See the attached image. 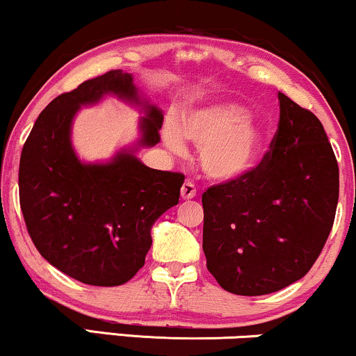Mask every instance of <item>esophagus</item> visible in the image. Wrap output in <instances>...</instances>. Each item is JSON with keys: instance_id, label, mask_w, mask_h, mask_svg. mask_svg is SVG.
Returning <instances> with one entry per match:
<instances>
[{"instance_id": "esophagus-1", "label": "esophagus", "mask_w": 356, "mask_h": 356, "mask_svg": "<svg viewBox=\"0 0 356 356\" xmlns=\"http://www.w3.org/2000/svg\"><path fill=\"white\" fill-rule=\"evenodd\" d=\"M181 195L184 201H189V199L195 197V186L192 182H184L182 184V189H181Z\"/></svg>"}]
</instances>
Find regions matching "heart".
<instances>
[{
    "label": "heart",
    "instance_id": "obj_1",
    "mask_svg": "<svg viewBox=\"0 0 356 356\" xmlns=\"http://www.w3.org/2000/svg\"><path fill=\"white\" fill-rule=\"evenodd\" d=\"M162 137L174 152H184V138L197 145L202 172L218 182L239 181L251 172L264 147V129L238 104L191 110L179 125L169 122Z\"/></svg>",
    "mask_w": 356,
    "mask_h": 356
}]
</instances>
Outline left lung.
Returning <instances> with one entry per match:
<instances>
[{"instance_id":"left-lung-1","label":"left lung","mask_w":356,"mask_h":356,"mask_svg":"<svg viewBox=\"0 0 356 356\" xmlns=\"http://www.w3.org/2000/svg\"><path fill=\"white\" fill-rule=\"evenodd\" d=\"M271 150L239 181L202 194L207 269L226 291L261 296L301 280L320 256L340 175L316 115L277 92Z\"/></svg>"}]
</instances>
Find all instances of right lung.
<instances>
[{
	"mask_svg": "<svg viewBox=\"0 0 356 356\" xmlns=\"http://www.w3.org/2000/svg\"><path fill=\"white\" fill-rule=\"evenodd\" d=\"M115 96L145 113L139 137L108 161L85 163L71 142L81 106ZM162 110L112 70L56 97L36 118L19 159V204L44 259L73 280L124 284L144 266L152 226L181 197L184 175L147 167L137 152L159 144Z\"/></svg>",
	"mask_w": 356,
	"mask_h": 356,
	"instance_id": "add662e5",
	"label": "right lung"
}]
</instances>
